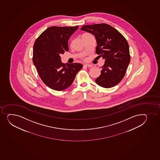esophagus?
<instances>
[{
    "mask_svg": "<svg viewBox=\"0 0 160 160\" xmlns=\"http://www.w3.org/2000/svg\"><path fill=\"white\" fill-rule=\"evenodd\" d=\"M84 67H88V68H91V67H92V64H84Z\"/></svg>",
    "mask_w": 160,
    "mask_h": 160,
    "instance_id": "1",
    "label": "esophagus"
}]
</instances>
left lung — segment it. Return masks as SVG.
<instances>
[{
    "label": "left lung",
    "instance_id": "obj_1",
    "mask_svg": "<svg viewBox=\"0 0 160 160\" xmlns=\"http://www.w3.org/2000/svg\"><path fill=\"white\" fill-rule=\"evenodd\" d=\"M81 30L95 36L96 53L105 61L95 82L104 88L115 86L124 77L130 62L129 45L126 39L116 29L106 24L82 26Z\"/></svg>",
    "mask_w": 160,
    "mask_h": 160
}]
</instances>
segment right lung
Wrapping results in <instances>:
<instances>
[{
	"label": "right lung",
	"mask_w": 160,
	"mask_h": 160,
	"mask_svg": "<svg viewBox=\"0 0 160 160\" xmlns=\"http://www.w3.org/2000/svg\"><path fill=\"white\" fill-rule=\"evenodd\" d=\"M75 27L52 26L46 29L35 42L32 62L42 82L57 91L71 86L82 68L79 63L63 64L61 55L68 52V41L78 29Z\"/></svg>",
	"instance_id": "1"
}]
</instances>
